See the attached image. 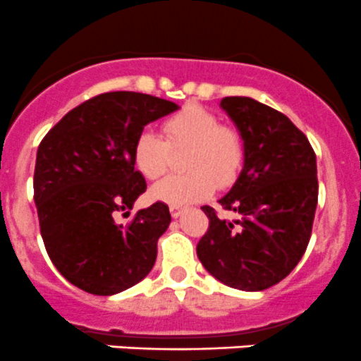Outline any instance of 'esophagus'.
<instances>
[{
	"label": "esophagus",
	"instance_id": "1",
	"mask_svg": "<svg viewBox=\"0 0 361 361\" xmlns=\"http://www.w3.org/2000/svg\"><path fill=\"white\" fill-rule=\"evenodd\" d=\"M182 212H184V209H180V207H170V214H172V217H180Z\"/></svg>",
	"mask_w": 361,
	"mask_h": 361
}]
</instances>
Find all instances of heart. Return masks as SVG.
<instances>
[{"instance_id":"obj_1","label":"heart","mask_w":361,"mask_h":361,"mask_svg":"<svg viewBox=\"0 0 361 361\" xmlns=\"http://www.w3.org/2000/svg\"><path fill=\"white\" fill-rule=\"evenodd\" d=\"M166 142L151 130H142L133 142V165L145 179H159L169 169L170 147L188 149V176L166 177L152 188L156 202L173 207L191 205L212 195L216 182L230 184L244 158V142L237 130L221 124L210 110L189 105L165 124Z\"/></svg>"}]
</instances>
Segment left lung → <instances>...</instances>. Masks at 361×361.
Instances as JSON below:
<instances>
[{"label": "left lung", "instance_id": "left-lung-1", "mask_svg": "<svg viewBox=\"0 0 361 361\" xmlns=\"http://www.w3.org/2000/svg\"><path fill=\"white\" fill-rule=\"evenodd\" d=\"M244 142V166L219 205L233 223L203 205L209 230L196 245L207 272L242 291L283 281L305 252L317 205L316 154L284 114L245 96L221 99Z\"/></svg>", "mask_w": 361, "mask_h": 361}]
</instances>
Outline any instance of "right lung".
Masks as SVG:
<instances>
[{
  "label": "right lung",
  "mask_w": 361,
  "mask_h": 361,
  "mask_svg": "<svg viewBox=\"0 0 361 361\" xmlns=\"http://www.w3.org/2000/svg\"><path fill=\"white\" fill-rule=\"evenodd\" d=\"M180 106L133 91L94 96L45 135L35 166V203L49 258L87 293L110 297L140 283L158 256L170 210L156 202L128 226L114 221L147 184L135 170L133 142L152 121Z\"/></svg>",
  "instance_id": "right-lung-1"
}]
</instances>
